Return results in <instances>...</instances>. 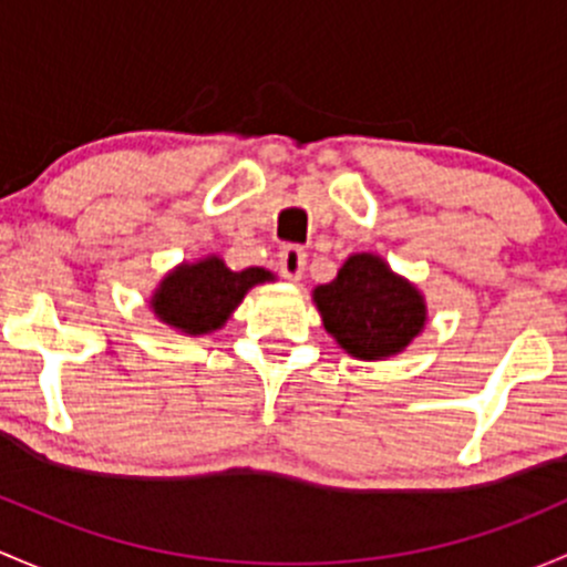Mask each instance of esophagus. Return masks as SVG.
Masks as SVG:
<instances>
[{"mask_svg":"<svg viewBox=\"0 0 567 567\" xmlns=\"http://www.w3.org/2000/svg\"><path fill=\"white\" fill-rule=\"evenodd\" d=\"M278 270L289 281H300L302 270H306V250L300 245H284L278 254Z\"/></svg>","mask_w":567,"mask_h":567,"instance_id":"esophagus-1","label":"esophagus"}]
</instances>
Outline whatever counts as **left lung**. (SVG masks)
<instances>
[{
  "mask_svg": "<svg viewBox=\"0 0 567 567\" xmlns=\"http://www.w3.org/2000/svg\"><path fill=\"white\" fill-rule=\"evenodd\" d=\"M324 330L358 360L404 352L425 327V300L377 254H352L336 281L313 289Z\"/></svg>",
  "mask_w": 567,
  "mask_h": 567,
  "instance_id": "obj_1",
  "label": "left lung"
}]
</instances>
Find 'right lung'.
I'll return each instance as SVG.
<instances>
[{
  "label": "right lung",
  "instance_id": "add662e5",
  "mask_svg": "<svg viewBox=\"0 0 567 567\" xmlns=\"http://www.w3.org/2000/svg\"><path fill=\"white\" fill-rule=\"evenodd\" d=\"M272 278L276 276L261 267L235 272L224 265L220 256H207L174 267L155 289L150 308L163 324L185 336H207L226 324L248 289Z\"/></svg>",
  "mask_w": 567,
  "mask_h": 567
}]
</instances>
